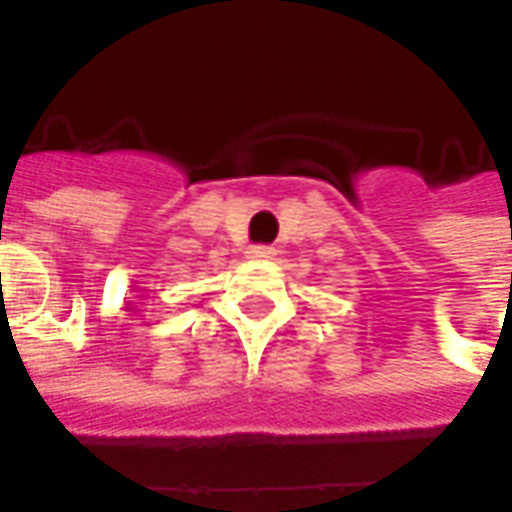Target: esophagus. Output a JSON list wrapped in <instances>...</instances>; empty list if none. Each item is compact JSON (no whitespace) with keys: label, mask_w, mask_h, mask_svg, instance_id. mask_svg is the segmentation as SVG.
I'll return each mask as SVG.
<instances>
[{"label":"esophagus","mask_w":512,"mask_h":512,"mask_svg":"<svg viewBox=\"0 0 512 512\" xmlns=\"http://www.w3.org/2000/svg\"><path fill=\"white\" fill-rule=\"evenodd\" d=\"M274 255H277V252H274L271 246H263V244L249 246V249H246V257H249V260H271Z\"/></svg>","instance_id":"34e87169"}]
</instances>
